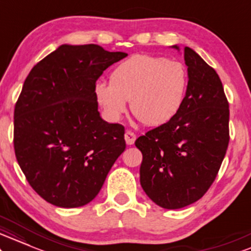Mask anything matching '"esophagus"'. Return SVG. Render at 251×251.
Returning a JSON list of instances; mask_svg holds the SVG:
<instances>
[{
  "label": "esophagus",
  "instance_id": "esophagus-1",
  "mask_svg": "<svg viewBox=\"0 0 251 251\" xmlns=\"http://www.w3.org/2000/svg\"><path fill=\"white\" fill-rule=\"evenodd\" d=\"M125 140H126V143L128 144V146H131V144H134L135 140H136V135H135L134 132L130 131V130L126 131Z\"/></svg>",
  "mask_w": 251,
  "mask_h": 251
}]
</instances>
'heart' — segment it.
Here are the masks:
<instances>
[{
    "instance_id": "heart-1",
    "label": "heart",
    "mask_w": 251,
    "mask_h": 251,
    "mask_svg": "<svg viewBox=\"0 0 251 251\" xmlns=\"http://www.w3.org/2000/svg\"><path fill=\"white\" fill-rule=\"evenodd\" d=\"M188 88L189 73L182 62L136 54L114 68L110 83L96 82L94 95L110 121L120 120L130 101L131 111L141 122L160 126L181 110Z\"/></svg>"
}]
</instances>
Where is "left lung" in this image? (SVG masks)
I'll use <instances>...</instances> for the list:
<instances>
[{"mask_svg": "<svg viewBox=\"0 0 251 251\" xmlns=\"http://www.w3.org/2000/svg\"><path fill=\"white\" fill-rule=\"evenodd\" d=\"M184 61L189 88L181 110L135 142L143 155L141 185L164 209L187 207L207 193L229 143V103L219 75L189 47Z\"/></svg>", "mask_w": 251, "mask_h": 251, "instance_id": "1", "label": "left lung"}]
</instances>
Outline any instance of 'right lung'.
Segmentation results:
<instances>
[{"instance_id":"1","label":"right lung","mask_w":251,"mask_h":251,"mask_svg":"<svg viewBox=\"0 0 251 251\" xmlns=\"http://www.w3.org/2000/svg\"><path fill=\"white\" fill-rule=\"evenodd\" d=\"M128 54L62 44L26 76L14 111V148L32 189L56 207L88 204L125 151V126L99 113L94 85Z\"/></svg>"}]
</instances>
